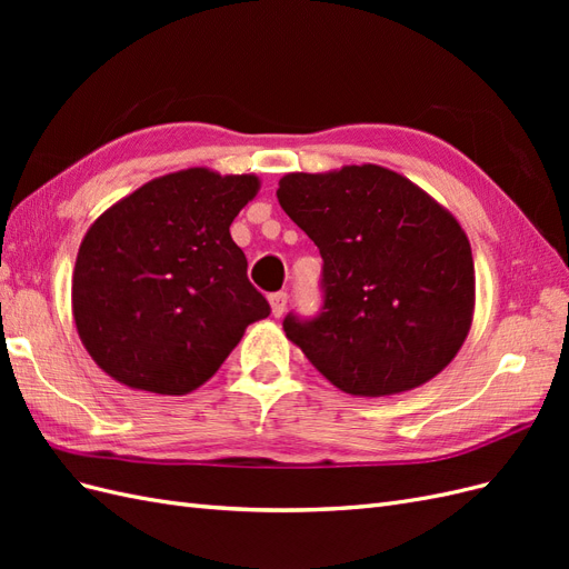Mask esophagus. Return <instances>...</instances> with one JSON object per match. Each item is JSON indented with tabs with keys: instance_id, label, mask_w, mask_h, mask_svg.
<instances>
[{
	"instance_id": "34e87169",
	"label": "esophagus",
	"mask_w": 569,
	"mask_h": 569,
	"mask_svg": "<svg viewBox=\"0 0 569 569\" xmlns=\"http://www.w3.org/2000/svg\"><path fill=\"white\" fill-rule=\"evenodd\" d=\"M268 303H270V313L274 318H280L287 308V291H274V295L268 297Z\"/></svg>"
}]
</instances>
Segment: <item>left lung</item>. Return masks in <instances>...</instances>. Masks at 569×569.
Wrapping results in <instances>:
<instances>
[{"instance_id": "1", "label": "left lung", "mask_w": 569, "mask_h": 569, "mask_svg": "<svg viewBox=\"0 0 569 569\" xmlns=\"http://www.w3.org/2000/svg\"><path fill=\"white\" fill-rule=\"evenodd\" d=\"M278 201L322 256V313L282 322L322 377L377 399L451 363L472 327L475 263L449 209L375 163L287 173Z\"/></svg>"}]
</instances>
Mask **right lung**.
<instances>
[{
	"label": "right lung",
	"instance_id": "add662e5",
	"mask_svg": "<svg viewBox=\"0 0 569 569\" xmlns=\"http://www.w3.org/2000/svg\"><path fill=\"white\" fill-rule=\"evenodd\" d=\"M256 176L187 168L116 201L84 232L73 320L116 382L161 396L199 389L244 330L270 316L230 226L258 194Z\"/></svg>",
	"mask_w": 569,
	"mask_h": 569
}]
</instances>
